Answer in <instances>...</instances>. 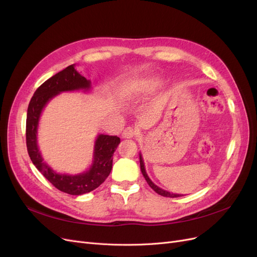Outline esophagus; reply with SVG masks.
Instances as JSON below:
<instances>
[{
	"label": "esophagus",
	"instance_id": "34e87169",
	"mask_svg": "<svg viewBox=\"0 0 257 257\" xmlns=\"http://www.w3.org/2000/svg\"><path fill=\"white\" fill-rule=\"evenodd\" d=\"M136 134H137L136 130L128 126L126 128H124V131L122 132V137L123 138H133L136 136Z\"/></svg>",
	"mask_w": 257,
	"mask_h": 257
}]
</instances>
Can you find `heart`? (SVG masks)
Listing matches in <instances>:
<instances>
[{
  "label": "heart",
  "instance_id": "heart-1",
  "mask_svg": "<svg viewBox=\"0 0 257 257\" xmlns=\"http://www.w3.org/2000/svg\"><path fill=\"white\" fill-rule=\"evenodd\" d=\"M161 84L158 77H145V78L131 81L121 89V96L125 99L137 97L153 92Z\"/></svg>",
  "mask_w": 257,
  "mask_h": 257
}]
</instances>
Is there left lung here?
I'll use <instances>...</instances> for the list:
<instances>
[{"label": "left lung", "mask_w": 257, "mask_h": 257, "mask_svg": "<svg viewBox=\"0 0 257 257\" xmlns=\"http://www.w3.org/2000/svg\"><path fill=\"white\" fill-rule=\"evenodd\" d=\"M139 162H141V170H142V173H143V175H144V177H145V179H146V181L148 182V184H149V185L151 186V189H152L154 192H157L158 194H160V195L164 196V197H173V198H174V197L183 196V195H180V194H174V193L167 192V191H165V190H162L161 188H159L158 185H155V184L150 180V178L148 177V175H147V173H146L145 164H144V160H143L142 154H139Z\"/></svg>", "instance_id": "obj_1"}]
</instances>
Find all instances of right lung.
I'll return each mask as SVG.
<instances>
[{
  "label": "right lung",
  "instance_id": "add662e5",
  "mask_svg": "<svg viewBox=\"0 0 257 257\" xmlns=\"http://www.w3.org/2000/svg\"><path fill=\"white\" fill-rule=\"evenodd\" d=\"M90 88L91 81L77 72L74 64L69 65L38 87L28 107L26 137L30 159L54 188L71 195H82L89 193L98 188L106 180L111 172L112 157L116 147L120 144V138L103 134L98 135L94 145L93 163L89 170L74 176L58 174L43 161L37 146V126L44 107L52 97L61 92L87 91Z\"/></svg>",
  "mask_w": 257,
  "mask_h": 257
}]
</instances>
